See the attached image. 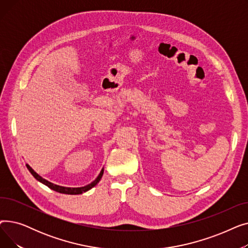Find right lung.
Segmentation results:
<instances>
[{
    "mask_svg": "<svg viewBox=\"0 0 248 248\" xmlns=\"http://www.w3.org/2000/svg\"><path fill=\"white\" fill-rule=\"evenodd\" d=\"M27 166V168H28V170H29V172L33 175V177L36 179V180H38L39 182H41L42 184H44V185H46L47 187H49L50 189H52V190H54V191H56V192H58V193H62V194H69V195H78V194H82V193H84V192H86V191H88V190H90L91 188H93L98 182L100 181V179H101V177H102V175H103V169L102 170L100 171V173H99V175L97 176V178L93 181V182H91L90 184H88V185H86V186H84V187H78V188H70V187H63V186H59V185H55V184H53V183H51V182H49V181H47V180H45L44 178H42L41 176H39L33 169L27 164L26 165Z\"/></svg>",
    "mask_w": 248,
    "mask_h": 248,
    "instance_id": "right-lung-1",
    "label": "right lung"
}]
</instances>
